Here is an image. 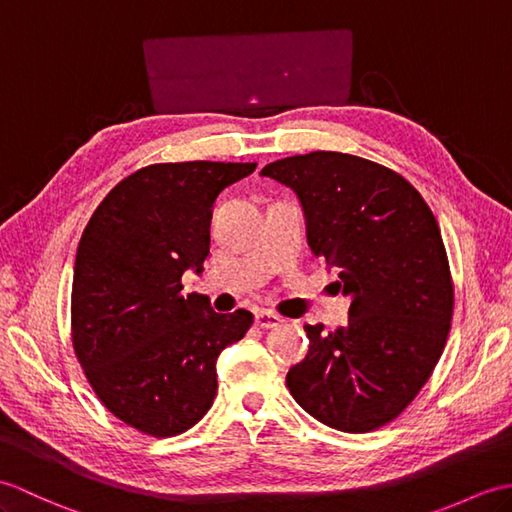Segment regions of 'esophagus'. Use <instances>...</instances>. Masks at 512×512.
<instances>
[{
  "label": "esophagus",
  "instance_id": "1",
  "mask_svg": "<svg viewBox=\"0 0 512 512\" xmlns=\"http://www.w3.org/2000/svg\"><path fill=\"white\" fill-rule=\"evenodd\" d=\"M281 323H284V321H281V317H277L275 312H270V310H257L255 312V325H257V328L270 330V328H279Z\"/></svg>",
  "mask_w": 512,
  "mask_h": 512
}]
</instances>
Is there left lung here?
I'll return each mask as SVG.
<instances>
[{"mask_svg": "<svg viewBox=\"0 0 512 512\" xmlns=\"http://www.w3.org/2000/svg\"><path fill=\"white\" fill-rule=\"evenodd\" d=\"M262 176L297 193L308 246L352 299L345 328L303 325L310 350L290 367V394L332 429L383 427L418 396L451 330L453 279L436 217L396 171L339 151L270 162Z\"/></svg>", "mask_w": 512, "mask_h": 512, "instance_id": "1", "label": "left lung"}]
</instances>
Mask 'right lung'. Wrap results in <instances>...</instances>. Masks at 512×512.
<instances>
[{
    "mask_svg": "<svg viewBox=\"0 0 512 512\" xmlns=\"http://www.w3.org/2000/svg\"><path fill=\"white\" fill-rule=\"evenodd\" d=\"M257 162H162L105 195L76 250L72 345L94 394L118 420L154 438L191 429L217 394L215 361L244 339L253 314H220L182 295L202 273L213 202Z\"/></svg>",
    "mask_w": 512,
    "mask_h": 512,
    "instance_id": "add662e5",
    "label": "right lung"
}]
</instances>
